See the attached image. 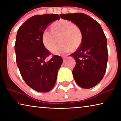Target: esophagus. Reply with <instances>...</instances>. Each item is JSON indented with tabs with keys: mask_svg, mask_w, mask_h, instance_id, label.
<instances>
[{
	"mask_svg": "<svg viewBox=\"0 0 121 121\" xmlns=\"http://www.w3.org/2000/svg\"><path fill=\"white\" fill-rule=\"evenodd\" d=\"M62 58L64 60H65V59H66V58H67V57H66L65 56H62Z\"/></svg>",
	"mask_w": 121,
	"mask_h": 121,
	"instance_id": "obj_1",
	"label": "esophagus"
}]
</instances>
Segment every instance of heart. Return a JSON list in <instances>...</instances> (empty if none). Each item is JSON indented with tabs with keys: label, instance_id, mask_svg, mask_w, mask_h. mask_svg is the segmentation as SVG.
<instances>
[{
	"label": "heart",
	"instance_id": "b5f03b06",
	"mask_svg": "<svg viewBox=\"0 0 121 121\" xmlns=\"http://www.w3.org/2000/svg\"><path fill=\"white\" fill-rule=\"evenodd\" d=\"M52 31L44 30L42 34V41L47 49L51 51L55 45L56 38L59 36L60 43L55 47L52 52L56 55H60L77 49L81 45L82 34L80 27L70 21L62 20L54 23L51 26Z\"/></svg>",
	"mask_w": 121,
	"mask_h": 121
}]
</instances>
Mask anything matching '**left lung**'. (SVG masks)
<instances>
[{"label":"left lung","mask_w":121,"mask_h":121,"mask_svg":"<svg viewBox=\"0 0 121 121\" xmlns=\"http://www.w3.org/2000/svg\"><path fill=\"white\" fill-rule=\"evenodd\" d=\"M60 17L71 21L82 30V44L70 55L76 61L72 73L79 86L91 88L100 82L106 70L108 52L103 30L96 21L83 13L60 14Z\"/></svg>","instance_id":"left-lung-1"}]
</instances>
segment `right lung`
Listing matches in <instances>:
<instances>
[{"label": "right lung", "instance_id": "1", "mask_svg": "<svg viewBox=\"0 0 121 121\" xmlns=\"http://www.w3.org/2000/svg\"><path fill=\"white\" fill-rule=\"evenodd\" d=\"M59 19L58 14L37 15L29 18L18 29L15 44L16 63L25 82L36 91L52 90L63 63V60L58 56L44 61L50 52L42 41L44 30Z\"/></svg>", "mask_w": 121, "mask_h": 121}]
</instances>
